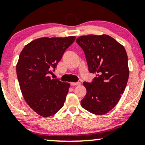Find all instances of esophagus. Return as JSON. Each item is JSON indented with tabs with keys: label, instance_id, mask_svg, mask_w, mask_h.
<instances>
[{
	"label": "esophagus",
	"instance_id": "obj_1",
	"mask_svg": "<svg viewBox=\"0 0 145 145\" xmlns=\"http://www.w3.org/2000/svg\"><path fill=\"white\" fill-rule=\"evenodd\" d=\"M71 86H79L81 85L80 82H77V83H71Z\"/></svg>",
	"mask_w": 145,
	"mask_h": 145
}]
</instances>
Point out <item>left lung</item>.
<instances>
[{
	"label": "left lung",
	"mask_w": 145,
	"mask_h": 145,
	"mask_svg": "<svg viewBox=\"0 0 145 145\" xmlns=\"http://www.w3.org/2000/svg\"><path fill=\"white\" fill-rule=\"evenodd\" d=\"M76 42L84 52L89 72L96 74L92 83H83L86 94L81 105L93 114H106L118 103L128 82L125 48L107 35L81 36Z\"/></svg>",
	"instance_id": "1"
}]
</instances>
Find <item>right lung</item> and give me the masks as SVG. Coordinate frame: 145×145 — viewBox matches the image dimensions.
Listing matches in <instances>:
<instances>
[{
  "label": "right lung",
  "instance_id": "right-lung-1",
  "mask_svg": "<svg viewBox=\"0 0 145 145\" xmlns=\"http://www.w3.org/2000/svg\"><path fill=\"white\" fill-rule=\"evenodd\" d=\"M76 37H42L26 45L19 55L16 73L26 103L38 115L48 118L63 107L70 88L48 76L57 67Z\"/></svg>",
  "mask_w": 145,
  "mask_h": 145
}]
</instances>
